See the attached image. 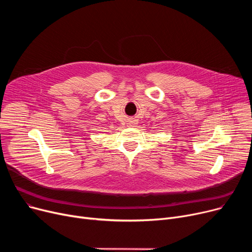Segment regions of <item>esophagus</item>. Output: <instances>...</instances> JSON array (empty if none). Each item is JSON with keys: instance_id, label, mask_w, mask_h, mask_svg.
I'll return each instance as SVG.
<instances>
[{"instance_id": "34e87169", "label": "esophagus", "mask_w": 252, "mask_h": 252, "mask_svg": "<svg viewBox=\"0 0 252 252\" xmlns=\"http://www.w3.org/2000/svg\"><path fill=\"white\" fill-rule=\"evenodd\" d=\"M127 125L130 126H135L137 125V121H135V119H130V121H128Z\"/></svg>"}]
</instances>
